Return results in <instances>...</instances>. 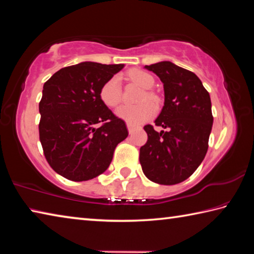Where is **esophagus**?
Returning <instances> with one entry per match:
<instances>
[{
  "instance_id": "1",
  "label": "esophagus",
  "mask_w": 254,
  "mask_h": 254,
  "mask_svg": "<svg viewBox=\"0 0 254 254\" xmlns=\"http://www.w3.org/2000/svg\"><path fill=\"white\" fill-rule=\"evenodd\" d=\"M127 130L130 133L134 131V128H135V126H133V124H131V123H127Z\"/></svg>"
}]
</instances>
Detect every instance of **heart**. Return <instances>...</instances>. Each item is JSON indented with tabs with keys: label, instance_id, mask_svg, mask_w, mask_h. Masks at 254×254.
Listing matches in <instances>:
<instances>
[{
	"label": "heart",
	"instance_id": "b5f03b06",
	"mask_svg": "<svg viewBox=\"0 0 254 254\" xmlns=\"http://www.w3.org/2000/svg\"><path fill=\"white\" fill-rule=\"evenodd\" d=\"M128 78L134 81L137 85L145 89L151 88L154 84V78L149 72L140 69H133L128 71ZM100 98L106 106L115 107L120 104L122 100V87L119 76H112L102 85L100 89ZM151 101L156 102L157 97L152 92L145 91L142 94L140 101ZM156 113V107L149 102L141 103L139 105H122L117 110V115L124 120V121L131 124H140L151 119Z\"/></svg>",
	"mask_w": 254,
	"mask_h": 254
}]
</instances>
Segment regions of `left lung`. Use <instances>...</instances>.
I'll use <instances>...</instances> for the list:
<instances>
[{
    "mask_svg": "<svg viewBox=\"0 0 254 254\" xmlns=\"http://www.w3.org/2000/svg\"><path fill=\"white\" fill-rule=\"evenodd\" d=\"M163 83L165 105L154 126L143 128L148 141L140 148L143 174L153 183L176 185L194 174L204 160L213 126L208 92L194 72L161 62L145 66Z\"/></svg>",
    "mask_w": 254,
    "mask_h": 254,
    "instance_id": "1",
    "label": "left lung"
}]
</instances>
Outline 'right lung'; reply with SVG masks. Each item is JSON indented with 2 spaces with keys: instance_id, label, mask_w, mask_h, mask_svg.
<instances>
[{
  "instance_id": "right-lung-1",
  "label": "right lung",
  "mask_w": 254,
  "mask_h": 254,
  "mask_svg": "<svg viewBox=\"0 0 254 254\" xmlns=\"http://www.w3.org/2000/svg\"><path fill=\"white\" fill-rule=\"evenodd\" d=\"M123 66L85 62L62 68L45 83L40 142L51 168L66 179L84 182L104 173L127 136L126 122L100 98L102 85Z\"/></svg>"
}]
</instances>
